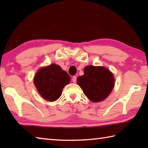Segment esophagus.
Returning <instances> with one entry per match:
<instances>
[{"instance_id": "esophagus-1", "label": "esophagus", "mask_w": 148, "mask_h": 148, "mask_svg": "<svg viewBox=\"0 0 148 148\" xmlns=\"http://www.w3.org/2000/svg\"><path fill=\"white\" fill-rule=\"evenodd\" d=\"M76 79H77V77H76V76H74L73 77H72V82H74V83H76Z\"/></svg>"}]
</instances>
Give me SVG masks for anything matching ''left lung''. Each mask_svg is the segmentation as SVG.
Returning <instances> with one entry per match:
<instances>
[{"mask_svg":"<svg viewBox=\"0 0 148 148\" xmlns=\"http://www.w3.org/2000/svg\"><path fill=\"white\" fill-rule=\"evenodd\" d=\"M84 74L77 78V84L85 95L94 102L104 101L114 86L113 74L103 66L89 65L84 68Z\"/></svg>","mask_w":148,"mask_h":148,"instance_id":"1","label":"left lung"}]
</instances>
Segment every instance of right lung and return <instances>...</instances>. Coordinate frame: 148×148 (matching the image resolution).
I'll use <instances>...</instances> for the list:
<instances>
[{
    "instance_id": "obj_1",
    "label": "right lung",
    "mask_w": 148,
    "mask_h": 148,
    "mask_svg": "<svg viewBox=\"0 0 148 148\" xmlns=\"http://www.w3.org/2000/svg\"><path fill=\"white\" fill-rule=\"evenodd\" d=\"M71 81L69 75L56 64L38 70L34 77L37 91L43 98L49 102L56 101L62 94L63 87Z\"/></svg>"
}]
</instances>
